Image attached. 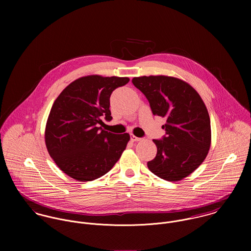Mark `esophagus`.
<instances>
[{
  "instance_id": "1",
  "label": "esophagus",
  "mask_w": 251,
  "mask_h": 251,
  "mask_svg": "<svg viewBox=\"0 0 251 251\" xmlns=\"http://www.w3.org/2000/svg\"><path fill=\"white\" fill-rule=\"evenodd\" d=\"M130 139H131L132 142H138V141L141 140V138H139V137H137V136H135V135H131V136H130Z\"/></svg>"
}]
</instances>
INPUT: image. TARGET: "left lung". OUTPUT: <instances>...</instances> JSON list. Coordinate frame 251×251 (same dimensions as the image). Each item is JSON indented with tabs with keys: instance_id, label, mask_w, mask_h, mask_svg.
Wrapping results in <instances>:
<instances>
[{
	"instance_id": "1",
	"label": "left lung",
	"mask_w": 251,
	"mask_h": 251,
	"mask_svg": "<svg viewBox=\"0 0 251 251\" xmlns=\"http://www.w3.org/2000/svg\"><path fill=\"white\" fill-rule=\"evenodd\" d=\"M132 83L146 96L152 114L166 120V135L152 140L157 152L148 162L149 170L169 181L184 179L202 164L211 147V120L203 100L188 83L172 76L134 77Z\"/></svg>"
}]
</instances>
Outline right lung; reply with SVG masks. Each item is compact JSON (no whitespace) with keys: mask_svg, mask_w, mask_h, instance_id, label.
I'll return each mask as SVG.
<instances>
[{"mask_svg":"<svg viewBox=\"0 0 251 251\" xmlns=\"http://www.w3.org/2000/svg\"><path fill=\"white\" fill-rule=\"evenodd\" d=\"M128 77L88 75L67 86L54 101L44 132L45 145L57 166L79 181L102 177L120 159L130 136L102 129L112 119L110 96Z\"/></svg>","mask_w":251,"mask_h":251,"instance_id":"obj_1","label":"right lung"}]
</instances>
